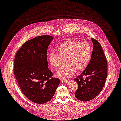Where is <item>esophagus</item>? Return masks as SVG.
<instances>
[{"label":"esophagus","mask_w":121,"mask_h":121,"mask_svg":"<svg viewBox=\"0 0 121 121\" xmlns=\"http://www.w3.org/2000/svg\"><path fill=\"white\" fill-rule=\"evenodd\" d=\"M61 82L62 83H67L68 82L69 80H64V79H61Z\"/></svg>","instance_id":"esophagus-1"}]
</instances>
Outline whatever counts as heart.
<instances>
[{
	"label": "heart",
	"instance_id": "obj_1",
	"mask_svg": "<svg viewBox=\"0 0 121 121\" xmlns=\"http://www.w3.org/2000/svg\"><path fill=\"white\" fill-rule=\"evenodd\" d=\"M57 53L51 52L48 59L51 65L56 70L61 68L63 60L66 65L56 74L60 79H67L71 77L76 69L82 71L87 67L91 55V49L89 43L75 40H68L59 46Z\"/></svg>",
	"mask_w": 121,
	"mask_h": 121
}]
</instances>
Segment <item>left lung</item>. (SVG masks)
Returning a JSON list of instances; mask_svg holds the SVG:
<instances>
[{
    "mask_svg": "<svg viewBox=\"0 0 121 121\" xmlns=\"http://www.w3.org/2000/svg\"><path fill=\"white\" fill-rule=\"evenodd\" d=\"M93 50L89 65L82 73L74 79L78 88L75 93L76 98L82 101L93 99L105 85L107 77V61L100 43L91 38Z\"/></svg>",
    "mask_w": 121,
    "mask_h": 121,
    "instance_id": "left-lung-1",
    "label": "left lung"
}]
</instances>
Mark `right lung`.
Listing matches in <instances>:
<instances>
[{"label": "right lung", "mask_w": 121, "mask_h": 121, "mask_svg": "<svg viewBox=\"0 0 121 121\" xmlns=\"http://www.w3.org/2000/svg\"><path fill=\"white\" fill-rule=\"evenodd\" d=\"M53 38L45 35L28 40L15 57L14 73L19 87L28 99L38 104L50 101L60 83L59 79L52 78L48 68L47 49Z\"/></svg>", "instance_id": "obj_1"}]
</instances>
